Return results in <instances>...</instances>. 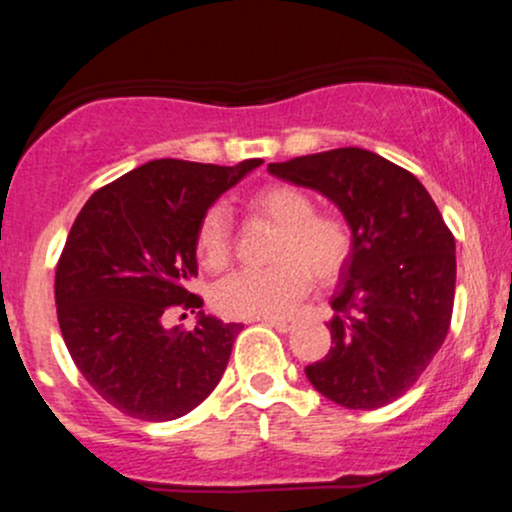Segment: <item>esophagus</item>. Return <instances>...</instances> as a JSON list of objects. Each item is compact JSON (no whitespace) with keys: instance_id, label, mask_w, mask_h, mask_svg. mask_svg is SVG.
<instances>
[{"instance_id":"1","label":"esophagus","mask_w":512,"mask_h":512,"mask_svg":"<svg viewBox=\"0 0 512 512\" xmlns=\"http://www.w3.org/2000/svg\"><path fill=\"white\" fill-rule=\"evenodd\" d=\"M262 325L267 327H274V330L279 332H289L291 330V322L289 320H279V317H262Z\"/></svg>"}]
</instances>
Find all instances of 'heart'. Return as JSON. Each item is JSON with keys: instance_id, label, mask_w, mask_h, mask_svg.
Instances as JSON below:
<instances>
[{"instance_id": "b5f03b06", "label": "heart", "mask_w": 512, "mask_h": 512, "mask_svg": "<svg viewBox=\"0 0 512 512\" xmlns=\"http://www.w3.org/2000/svg\"><path fill=\"white\" fill-rule=\"evenodd\" d=\"M250 209L281 228L272 250L274 267L236 272L214 289V308L226 317L262 320L289 315L310 289V276L327 284L344 272L354 236L344 216L315 211L301 187L276 182L257 190ZM197 255L209 272H223L233 257L228 211L211 207L197 228Z\"/></svg>"}]
</instances>
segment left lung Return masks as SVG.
Instances as JSON below:
<instances>
[{"instance_id":"left-lung-1","label":"left lung","mask_w":512,"mask_h":512,"mask_svg":"<svg viewBox=\"0 0 512 512\" xmlns=\"http://www.w3.org/2000/svg\"><path fill=\"white\" fill-rule=\"evenodd\" d=\"M269 173L332 199L354 236L332 296V344L305 366L320 395L346 409L402 397L438 354L455 303V238L426 187L373 151L269 163Z\"/></svg>"}]
</instances>
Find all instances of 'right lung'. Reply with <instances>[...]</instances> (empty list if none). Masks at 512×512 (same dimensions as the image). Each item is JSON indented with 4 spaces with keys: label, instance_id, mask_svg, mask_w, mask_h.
<instances>
[{
    "label": "right lung",
    "instance_id": "right-lung-1",
    "mask_svg": "<svg viewBox=\"0 0 512 512\" xmlns=\"http://www.w3.org/2000/svg\"><path fill=\"white\" fill-rule=\"evenodd\" d=\"M260 163L158 158L93 192L76 216L55 272L57 320L76 368L122 414L180 419L219 385L243 325L199 310L195 330H166L163 317L202 308L187 291L197 228Z\"/></svg>",
    "mask_w": 512,
    "mask_h": 512
}]
</instances>
